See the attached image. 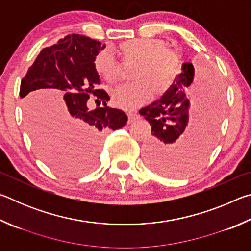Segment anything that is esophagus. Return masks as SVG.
I'll list each match as a JSON object with an SVG mask.
<instances>
[{
    "label": "esophagus",
    "instance_id": "1",
    "mask_svg": "<svg viewBox=\"0 0 251 251\" xmlns=\"http://www.w3.org/2000/svg\"><path fill=\"white\" fill-rule=\"evenodd\" d=\"M139 118V115L137 113H129L128 114V123L130 124V123H133L135 121H137Z\"/></svg>",
    "mask_w": 251,
    "mask_h": 251
}]
</instances>
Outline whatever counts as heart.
<instances>
[{
    "mask_svg": "<svg viewBox=\"0 0 251 251\" xmlns=\"http://www.w3.org/2000/svg\"><path fill=\"white\" fill-rule=\"evenodd\" d=\"M163 41L133 39L121 42L115 52L124 65L135 63L130 73L134 82L120 85L110 92L114 105L126 110L141 107L155 97L164 96L172 87L178 74V57L166 49ZM96 74L109 84L121 77L122 67L108 50H100L93 61Z\"/></svg>",
    "mask_w": 251,
    "mask_h": 251,
    "instance_id": "heart-1",
    "label": "heart"
}]
</instances>
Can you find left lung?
<instances>
[{"mask_svg":"<svg viewBox=\"0 0 251 251\" xmlns=\"http://www.w3.org/2000/svg\"><path fill=\"white\" fill-rule=\"evenodd\" d=\"M181 70L166 94L139 110L151 126L146 163L169 177L184 176L203 163L217 139L224 110L223 85L214 72L196 71L192 63H184Z\"/></svg>","mask_w":251,"mask_h":251,"instance_id":"8db88e82","label":"left lung"}]
</instances>
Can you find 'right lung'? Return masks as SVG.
Masks as SVG:
<instances>
[{"mask_svg": "<svg viewBox=\"0 0 251 251\" xmlns=\"http://www.w3.org/2000/svg\"><path fill=\"white\" fill-rule=\"evenodd\" d=\"M104 48L99 41L70 34L42 50L21 82L29 135L40 156L59 174L75 175L90 168L101 135L127 123L125 112L108 107V94L97 88L100 80L93 61ZM57 94H65L62 109L54 99ZM91 95L98 103L93 111L87 106Z\"/></svg>", "mask_w": 251, "mask_h": 251, "instance_id": "add662e5", "label": "right lung"}]
</instances>
